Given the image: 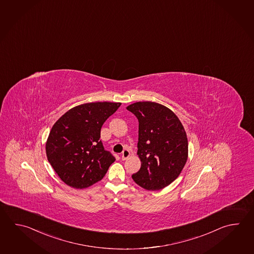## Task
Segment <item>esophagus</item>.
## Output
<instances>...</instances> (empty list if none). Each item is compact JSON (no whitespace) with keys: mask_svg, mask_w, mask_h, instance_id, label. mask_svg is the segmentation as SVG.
<instances>
[{"mask_svg":"<svg viewBox=\"0 0 254 254\" xmlns=\"http://www.w3.org/2000/svg\"><path fill=\"white\" fill-rule=\"evenodd\" d=\"M130 156V152L128 149H125L122 152V154H121V158H122V160H127L128 157Z\"/></svg>","mask_w":254,"mask_h":254,"instance_id":"obj_1","label":"esophagus"}]
</instances>
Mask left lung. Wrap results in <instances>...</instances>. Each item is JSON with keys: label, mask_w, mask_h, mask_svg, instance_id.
<instances>
[{"label": "left lung", "mask_w": 254, "mask_h": 254, "mask_svg": "<svg viewBox=\"0 0 254 254\" xmlns=\"http://www.w3.org/2000/svg\"><path fill=\"white\" fill-rule=\"evenodd\" d=\"M127 109L138 119L139 171L133 180L145 190L169 186L181 174L188 157V140L181 121L161 104L143 101Z\"/></svg>", "instance_id": "obj_1"}]
</instances>
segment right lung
I'll use <instances>...</instances> for the list:
<instances>
[{
	"mask_svg": "<svg viewBox=\"0 0 254 254\" xmlns=\"http://www.w3.org/2000/svg\"><path fill=\"white\" fill-rule=\"evenodd\" d=\"M119 102H92L72 108L53 125L46 155L68 187L83 189L100 181L116 158L104 149L100 130L120 107Z\"/></svg>",
	"mask_w": 254,
	"mask_h": 254,
	"instance_id": "add662e5",
	"label": "right lung"
}]
</instances>
